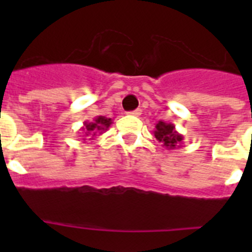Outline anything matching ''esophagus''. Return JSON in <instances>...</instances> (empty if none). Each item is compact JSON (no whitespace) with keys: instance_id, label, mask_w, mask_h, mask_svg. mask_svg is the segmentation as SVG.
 I'll use <instances>...</instances> for the list:
<instances>
[{"instance_id":"1","label":"esophagus","mask_w":252,"mask_h":252,"mask_svg":"<svg viewBox=\"0 0 252 252\" xmlns=\"http://www.w3.org/2000/svg\"><path fill=\"white\" fill-rule=\"evenodd\" d=\"M130 116H135V117H139L141 116V110H135V111H131V112H127Z\"/></svg>"}]
</instances>
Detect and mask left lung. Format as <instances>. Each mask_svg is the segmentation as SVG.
Returning a JSON list of instances; mask_svg holds the SVG:
<instances>
[{
  "mask_svg": "<svg viewBox=\"0 0 252 252\" xmlns=\"http://www.w3.org/2000/svg\"><path fill=\"white\" fill-rule=\"evenodd\" d=\"M154 136L166 149H177L183 144V135L175 130V126L169 122L159 121L153 131Z\"/></svg>",
  "mask_w": 252,
  "mask_h": 252,
  "instance_id": "obj_1",
  "label": "left lung"
}]
</instances>
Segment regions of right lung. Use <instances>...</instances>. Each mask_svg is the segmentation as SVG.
<instances>
[{
	"mask_svg": "<svg viewBox=\"0 0 252 252\" xmlns=\"http://www.w3.org/2000/svg\"><path fill=\"white\" fill-rule=\"evenodd\" d=\"M111 124H112L111 119H107L104 116H97L92 122H84L81 131H83V136H92L91 140H93L94 136L103 133L107 128L110 127Z\"/></svg>",
	"mask_w": 252,
	"mask_h": 252,
	"instance_id": "right-lung-1",
	"label": "right lung"
}]
</instances>
